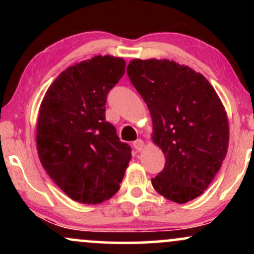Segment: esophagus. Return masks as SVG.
Segmentation results:
<instances>
[{
  "label": "esophagus",
  "instance_id": "1",
  "mask_svg": "<svg viewBox=\"0 0 254 254\" xmlns=\"http://www.w3.org/2000/svg\"><path fill=\"white\" fill-rule=\"evenodd\" d=\"M133 147H135V149L137 151H141L144 148V142L142 141V139H136V141L133 142Z\"/></svg>",
  "mask_w": 254,
  "mask_h": 254
}]
</instances>
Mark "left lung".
<instances>
[{"mask_svg": "<svg viewBox=\"0 0 254 254\" xmlns=\"http://www.w3.org/2000/svg\"><path fill=\"white\" fill-rule=\"evenodd\" d=\"M127 75L149 109L153 142L166 157L153 188L179 204L199 197L228 150V118L216 90L202 74L170 60L136 58Z\"/></svg>", "mask_w": 254, "mask_h": 254, "instance_id": "8db88e82", "label": "left lung"}]
</instances>
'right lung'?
<instances>
[{"label":"right lung","mask_w":254,"mask_h":254,"mask_svg":"<svg viewBox=\"0 0 254 254\" xmlns=\"http://www.w3.org/2000/svg\"><path fill=\"white\" fill-rule=\"evenodd\" d=\"M121 57L95 56L61 72L44 95L37 150L44 170L72 200L99 204L119 190L131 159L105 119L107 94L125 72Z\"/></svg>","instance_id":"add662e5"}]
</instances>
